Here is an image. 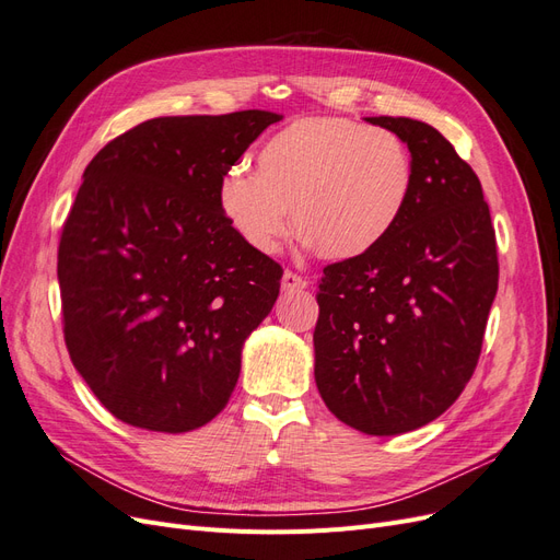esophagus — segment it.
Segmentation results:
<instances>
[{"mask_svg": "<svg viewBox=\"0 0 560 560\" xmlns=\"http://www.w3.org/2000/svg\"><path fill=\"white\" fill-rule=\"evenodd\" d=\"M306 280H303L301 276H296V273H292V270H284L282 273V290L284 292H301V290H306Z\"/></svg>", "mask_w": 560, "mask_h": 560, "instance_id": "obj_1", "label": "esophagus"}]
</instances>
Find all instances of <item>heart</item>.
Instances as JSON below:
<instances>
[{"label":"heart","instance_id":"1","mask_svg":"<svg viewBox=\"0 0 560 560\" xmlns=\"http://www.w3.org/2000/svg\"><path fill=\"white\" fill-rule=\"evenodd\" d=\"M413 186V156L397 132L315 116L270 135L254 154L252 173L231 167L217 202L254 252L280 249L292 210L303 249L354 259L397 229Z\"/></svg>","mask_w":560,"mask_h":560}]
</instances>
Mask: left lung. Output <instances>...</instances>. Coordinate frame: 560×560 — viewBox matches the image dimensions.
<instances>
[{"mask_svg": "<svg viewBox=\"0 0 560 560\" xmlns=\"http://www.w3.org/2000/svg\"><path fill=\"white\" fill-rule=\"evenodd\" d=\"M397 132L416 186L397 229L325 268L313 334L327 409L364 434L418 430L460 397L498 292V247L477 173L436 128L369 116Z\"/></svg>", "mask_w": 560, "mask_h": 560, "instance_id": "left-lung-1", "label": "left lung"}]
</instances>
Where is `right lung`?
Listing matches in <instances>:
<instances>
[{"label":"right lung","mask_w":560,"mask_h":560,"mask_svg":"<svg viewBox=\"0 0 560 560\" xmlns=\"http://www.w3.org/2000/svg\"><path fill=\"white\" fill-rule=\"evenodd\" d=\"M280 114L161 116L83 173L58 247L65 343L109 413L191 432L224 409L282 268L219 210V182Z\"/></svg>","instance_id":"add662e5"}]
</instances>
